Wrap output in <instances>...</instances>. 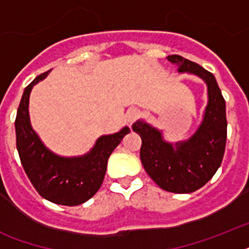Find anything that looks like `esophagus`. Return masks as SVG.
<instances>
[{"mask_svg":"<svg viewBox=\"0 0 249 249\" xmlns=\"http://www.w3.org/2000/svg\"><path fill=\"white\" fill-rule=\"evenodd\" d=\"M138 116H140V111H138V109L129 108L128 111H126V115H125V120H126L128 124H133Z\"/></svg>","mask_w":249,"mask_h":249,"instance_id":"obj_1","label":"esophagus"}]
</instances>
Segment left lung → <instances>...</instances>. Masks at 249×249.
<instances>
[{"label":"left lung","instance_id":"obj_1","mask_svg":"<svg viewBox=\"0 0 249 249\" xmlns=\"http://www.w3.org/2000/svg\"><path fill=\"white\" fill-rule=\"evenodd\" d=\"M179 73H189L207 85L208 102L197 129L177 142L165 141L159 130L144 120H137L133 130L142 140L141 161L156 185L174 194H189L200 189L214 176L224 158L228 121L226 103L214 76L191 60L169 55Z\"/></svg>","mask_w":249,"mask_h":249}]
</instances>
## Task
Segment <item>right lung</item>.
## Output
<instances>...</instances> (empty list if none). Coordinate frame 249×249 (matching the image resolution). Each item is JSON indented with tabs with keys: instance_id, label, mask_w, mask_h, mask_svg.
Returning a JSON list of instances; mask_svg holds the SVG:
<instances>
[{
	"instance_id": "obj_1",
	"label": "right lung",
	"mask_w": 249,
	"mask_h": 249,
	"mask_svg": "<svg viewBox=\"0 0 249 249\" xmlns=\"http://www.w3.org/2000/svg\"><path fill=\"white\" fill-rule=\"evenodd\" d=\"M37 76L24 89L15 119L17 148L21 165L37 193L60 205H79L95 195L105 178L109 155L130 129L121 128L95 141L89 152L80 156H60L45 146L29 119V95L33 86L46 79Z\"/></svg>"
}]
</instances>
